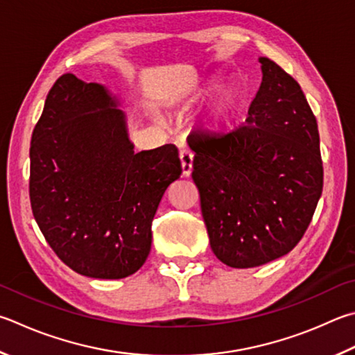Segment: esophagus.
Listing matches in <instances>:
<instances>
[{
	"label": "esophagus",
	"mask_w": 355,
	"mask_h": 355,
	"mask_svg": "<svg viewBox=\"0 0 355 355\" xmlns=\"http://www.w3.org/2000/svg\"><path fill=\"white\" fill-rule=\"evenodd\" d=\"M180 161H182L183 177H189L192 172V161H194V153L183 149L180 152Z\"/></svg>",
	"instance_id": "1"
}]
</instances>
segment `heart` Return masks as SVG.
Instances as JSON below:
<instances>
[{
    "label": "heart",
    "instance_id": "1",
    "mask_svg": "<svg viewBox=\"0 0 355 355\" xmlns=\"http://www.w3.org/2000/svg\"><path fill=\"white\" fill-rule=\"evenodd\" d=\"M241 112V94L234 85H223L212 96L202 114V124L212 133H223L234 125Z\"/></svg>",
    "mask_w": 355,
    "mask_h": 355
}]
</instances>
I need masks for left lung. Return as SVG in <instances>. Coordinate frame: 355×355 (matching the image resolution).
Returning <instances> with one entry per match:
<instances>
[{
	"label": "left lung",
	"instance_id": "obj_1",
	"mask_svg": "<svg viewBox=\"0 0 355 355\" xmlns=\"http://www.w3.org/2000/svg\"><path fill=\"white\" fill-rule=\"evenodd\" d=\"M259 63L262 82L245 124L188 137L211 250L233 268L292 251L323 191L318 125L304 93L273 60Z\"/></svg>",
	"mask_w": 355,
	"mask_h": 355
}]
</instances>
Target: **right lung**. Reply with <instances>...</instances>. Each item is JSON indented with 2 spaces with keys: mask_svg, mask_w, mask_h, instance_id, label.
I'll use <instances>...</instances> for the list:
<instances>
[{
  "mask_svg": "<svg viewBox=\"0 0 355 355\" xmlns=\"http://www.w3.org/2000/svg\"><path fill=\"white\" fill-rule=\"evenodd\" d=\"M119 105L101 83L63 74L32 132L35 222L54 253L88 278L121 279L143 267L158 205L182 175L173 144L135 152Z\"/></svg>",
  "mask_w": 355,
  "mask_h": 355,
  "instance_id": "right-lung-1",
  "label": "right lung"
}]
</instances>
